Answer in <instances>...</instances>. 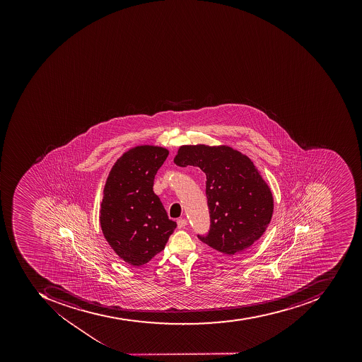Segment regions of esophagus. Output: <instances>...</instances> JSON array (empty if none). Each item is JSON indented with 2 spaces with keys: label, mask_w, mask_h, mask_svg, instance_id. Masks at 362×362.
Here are the masks:
<instances>
[{
  "label": "esophagus",
  "mask_w": 362,
  "mask_h": 362,
  "mask_svg": "<svg viewBox=\"0 0 362 362\" xmlns=\"http://www.w3.org/2000/svg\"><path fill=\"white\" fill-rule=\"evenodd\" d=\"M177 226L178 228H185V227L187 226V221H186V219L184 218L178 219Z\"/></svg>",
  "instance_id": "obj_1"
}]
</instances>
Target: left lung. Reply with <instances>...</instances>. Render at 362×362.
Masks as SVG:
<instances>
[{"mask_svg": "<svg viewBox=\"0 0 362 362\" xmlns=\"http://www.w3.org/2000/svg\"><path fill=\"white\" fill-rule=\"evenodd\" d=\"M174 163L199 167L206 174L211 229L207 236H198L200 240L235 255L264 235L274 213V197L252 159L226 145L197 144L180 146Z\"/></svg>", "mask_w": 362, "mask_h": 362, "instance_id": "8db88e82", "label": "left lung"}]
</instances>
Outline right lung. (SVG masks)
I'll return each instance as SVG.
<instances>
[{"mask_svg": "<svg viewBox=\"0 0 362 362\" xmlns=\"http://www.w3.org/2000/svg\"><path fill=\"white\" fill-rule=\"evenodd\" d=\"M168 153L154 145L133 147L116 160L106 180L100 228L110 248L129 266H143L164 250L177 227L153 190Z\"/></svg>", "mask_w": 362, "mask_h": 362, "instance_id": "right-lung-1", "label": "right lung"}]
</instances>
